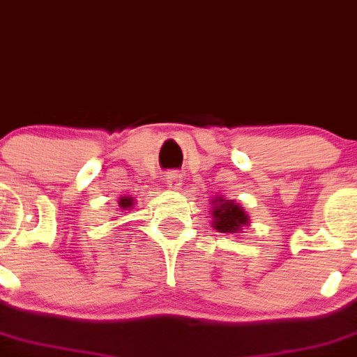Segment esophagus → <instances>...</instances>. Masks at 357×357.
Instances as JSON below:
<instances>
[{
  "label": "esophagus",
  "mask_w": 357,
  "mask_h": 357,
  "mask_svg": "<svg viewBox=\"0 0 357 357\" xmlns=\"http://www.w3.org/2000/svg\"><path fill=\"white\" fill-rule=\"evenodd\" d=\"M165 185L171 190H179L183 185V176L179 174V172H169V174L165 176Z\"/></svg>",
  "instance_id": "1"
}]
</instances>
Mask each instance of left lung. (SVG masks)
Wrapping results in <instances>:
<instances>
[{"instance_id": "8db88e82", "label": "left lung", "mask_w": 357, "mask_h": 357, "mask_svg": "<svg viewBox=\"0 0 357 357\" xmlns=\"http://www.w3.org/2000/svg\"><path fill=\"white\" fill-rule=\"evenodd\" d=\"M213 216L211 227L222 234H239L250 225V216L236 201H229L227 197H215L209 201Z\"/></svg>"}]
</instances>
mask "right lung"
Listing matches in <instances>:
<instances>
[{
	"mask_svg": "<svg viewBox=\"0 0 357 357\" xmlns=\"http://www.w3.org/2000/svg\"><path fill=\"white\" fill-rule=\"evenodd\" d=\"M133 204H135V201H133L132 197H119V201H118V206H119V209H123V211H126V209H132L133 208Z\"/></svg>",
	"mask_w": 357,
	"mask_h": 357,
	"instance_id": "obj_1",
	"label": "right lung"
}]
</instances>
